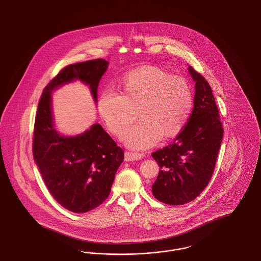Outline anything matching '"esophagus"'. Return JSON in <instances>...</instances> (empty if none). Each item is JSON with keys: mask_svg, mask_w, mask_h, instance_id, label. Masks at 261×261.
I'll return each instance as SVG.
<instances>
[{"mask_svg": "<svg viewBox=\"0 0 261 261\" xmlns=\"http://www.w3.org/2000/svg\"><path fill=\"white\" fill-rule=\"evenodd\" d=\"M143 158H144V153H141V152H130V151L125 152V161L126 162L139 161Z\"/></svg>", "mask_w": 261, "mask_h": 261, "instance_id": "1", "label": "esophagus"}]
</instances>
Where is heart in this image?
<instances>
[{
  "label": "heart",
  "mask_w": 261,
  "mask_h": 261,
  "mask_svg": "<svg viewBox=\"0 0 261 261\" xmlns=\"http://www.w3.org/2000/svg\"><path fill=\"white\" fill-rule=\"evenodd\" d=\"M193 92L185 78L155 66H143L125 75L122 94L106 89L99 96V116L114 135L125 137L131 149H145L158 141L178 134L193 109Z\"/></svg>",
  "instance_id": "b5f03b06"
}]
</instances>
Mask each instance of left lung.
<instances>
[{"instance_id": "8db88e82", "label": "left lung", "mask_w": 261, "mask_h": 261, "mask_svg": "<svg viewBox=\"0 0 261 261\" xmlns=\"http://www.w3.org/2000/svg\"><path fill=\"white\" fill-rule=\"evenodd\" d=\"M195 82L194 109L172 144L151 153L161 170L151 186L155 199L182 205L196 199L207 186L223 138L219 112L207 81L192 66Z\"/></svg>"}]
</instances>
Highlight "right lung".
Returning a JSON list of instances; mask_svg holds the SVG:
<instances>
[{"label":"right lung","instance_id":"1","mask_svg":"<svg viewBox=\"0 0 261 261\" xmlns=\"http://www.w3.org/2000/svg\"><path fill=\"white\" fill-rule=\"evenodd\" d=\"M108 66L109 62L98 59L64 67L45 87L38 105L34 161L54 199L75 213L92 211L107 199L124 152L99 123L75 136L62 135L54 120L51 94L79 80L97 102L99 80Z\"/></svg>","mask_w":261,"mask_h":261}]
</instances>
